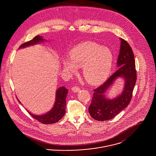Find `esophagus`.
<instances>
[{
    "label": "esophagus",
    "mask_w": 156,
    "mask_h": 156,
    "mask_svg": "<svg viewBox=\"0 0 156 156\" xmlns=\"http://www.w3.org/2000/svg\"><path fill=\"white\" fill-rule=\"evenodd\" d=\"M80 90H81L80 88L79 87H74L72 88V90H73L74 92H79Z\"/></svg>",
    "instance_id": "1"
}]
</instances>
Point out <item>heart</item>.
Here are the masks:
<instances>
[{"instance_id": "1", "label": "heart", "mask_w": 156, "mask_h": 156, "mask_svg": "<svg viewBox=\"0 0 156 156\" xmlns=\"http://www.w3.org/2000/svg\"><path fill=\"white\" fill-rule=\"evenodd\" d=\"M113 54L106 47L94 42L77 45L69 51V57L62 59V67L71 74L82 67L85 79L90 83L98 85L105 81L111 71Z\"/></svg>"}]
</instances>
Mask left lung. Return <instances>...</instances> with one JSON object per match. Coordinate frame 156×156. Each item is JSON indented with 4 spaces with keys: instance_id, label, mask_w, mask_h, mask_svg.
I'll list each match as a JSON object with an SVG mask.
<instances>
[{
    "instance_id": "left-lung-1",
    "label": "left lung",
    "mask_w": 156,
    "mask_h": 156,
    "mask_svg": "<svg viewBox=\"0 0 156 156\" xmlns=\"http://www.w3.org/2000/svg\"><path fill=\"white\" fill-rule=\"evenodd\" d=\"M120 47L117 61L116 71L102 85L94 89L92 102L88 111L90 116L97 120H109L124 110L130 103L136 82V71L133 52L125 40L120 38ZM119 77L124 81V87L121 94L116 98L108 99L105 92Z\"/></svg>"
}]
</instances>
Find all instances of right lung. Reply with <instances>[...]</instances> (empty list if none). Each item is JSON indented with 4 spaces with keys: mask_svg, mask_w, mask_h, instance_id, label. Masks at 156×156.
<instances>
[{
    "mask_svg": "<svg viewBox=\"0 0 156 156\" xmlns=\"http://www.w3.org/2000/svg\"><path fill=\"white\" fill-rule=\"evenodd\" d=\"M45 41L44 38L42 36H37L33 40H30L28 42L24 43L21 45L19 49L26 48L30 45L37 44L40 43H42ZM68 90L66 88L64 87H61L57 90L55 92V103L52 108V109L50 111L47 112L44 115H34L30 112H27L29 113L30 115L35 119L39 121L40 122L43 124H52L58 122L61 119L66 113V98ZM17 101L20 104V101L17 99Z\"/></svg>",
    "mask_w": 156,
    "mask_h": 156,
    "instance_id": "1",
    "label": "right lung"
}]
</instances>
